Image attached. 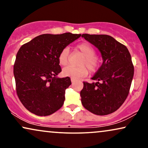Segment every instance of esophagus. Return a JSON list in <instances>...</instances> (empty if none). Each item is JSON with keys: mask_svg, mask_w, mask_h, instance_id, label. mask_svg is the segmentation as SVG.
I'll return each mask as SVG.
<instances>
[{"mask_svg": "<svg viewBox=\"0 0 148 148\" xmlns=\"http://www.w3.org/2000/svg\"><path fill=\"white\" fill-rule=\"evenodd\" d=\"M71 82H72V83H74V82L76 81L75 79L74 78H71Z\"/></svg>", "mask_w": 148, "mask_h": 148, "instance_id": "34e87169", "label": "esophagus"}]
</instances>
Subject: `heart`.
I'll use <instances>...</instances> for the list:
<instances>
[{"label": "heart", "instance_id": "heart-1", "mask_svg": "<svg viewBox=\"0 0 148 148\" xmlns=\"http://www.w3.org/2000/svg\"><path fill=\"white\" fill-rule=\"evenodd\" d=\"M77 49L84 54L82 58L79 66H67L62 69V74L65 77L74 78L75 79L84 77L88 74V66L91 71L94 72L97 69L99 64V58L95 55L94 48L90 44L86 42L79 44ZM69 50L67 48L62 49L58 54V60L61 66H65L68 64Z\"/></svg>", "mask_w": 148, "mask_h": 148}]
</instances>
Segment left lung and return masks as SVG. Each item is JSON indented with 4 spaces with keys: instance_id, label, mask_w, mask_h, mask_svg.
Instances as JSON below:
<instances>
[{
    "instance_id": "8db88e82",
    "label": "left lung",
    "mask_w": 148,
    "mask_h": 148,
    "mask_svg": "<svg viewBox=\"0 0 148 148\" xmlns=\"http://www.w3.org/2000/svg\"><path fill=\"white\" fill-rule=\"evenodd\" d=\"M82 38L100 52L102 65L92 77L96 82H84L82 103L97 115H106L120 108L126 100L132 82L134 67L126 46L108 35L82 34Z\"/></svg>"
}]
</instances>
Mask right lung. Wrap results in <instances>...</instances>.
Returning <instances> with one entry per match:
<instances>
[{"label": "right lung", "instance_id": "obj_1", "mask_svg": "<svg viewBox=\"0 0 148 148\" xmlns=\"http://www.w3.org/2000/svg\"><path fill=\"white\" fill-rule=\"evenodd\" d=\"M80 36L71 33L42 34L19 48L13 67L16 91L29 112L48 116L62 106L65 90L71 82L69 77H57L61 72L58 54Z\"/></svg>", "mask_w": 148, "mask_h": 148}]
</instances>
